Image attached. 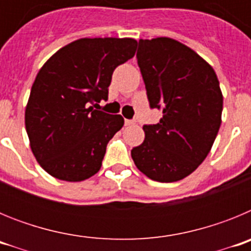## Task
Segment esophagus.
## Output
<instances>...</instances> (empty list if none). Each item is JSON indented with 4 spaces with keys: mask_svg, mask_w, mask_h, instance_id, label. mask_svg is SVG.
I'll use <instances>...</instances> for the list:
<instances>
[{
    "mask_svg": "<svg viewBox=\"0 0 251 251\" xmlns=\"http://www.w3.org/2000/svg\"><path fill=\"white\" fill-rule=\"evenodd\" d=\"M124 124H126V126H130V124H134V121H132V119H126V121H124Z\"/></svg>",
    "mask_w": 251,
    "mask_h": 251,
    "instance_id": "34e87169",
    "label": "esophagus"
}]
</instances>
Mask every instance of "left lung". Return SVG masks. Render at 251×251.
Returning a JSON list of instances; mask_svg holds the SVG:
<instances>
[{"label":"left lung","mask_w":251,"mask_h":251,"mask_svg":"<svg viewBox=\"0 0 251 251\" xmlns=\"http://www.w3.org/2000/svg\"><path fill=\"white\" fill-rule=\"evenodd\" d=\"M137 63L157 124L130 152L142 174L175 182L192 174L211 150L221 124L223 94L214 69L192 49L170 37L139 40Z\"/></svg>","instance_id":"1"}]
</instances>
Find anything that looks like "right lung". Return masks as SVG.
I'll return each mask as SVG.
<instances>
[{
	"label": "right lung",
	"instance_id": "obj_1",
	"mask_svg": "<svg viewBox=\"0 0 251 251\" xmlns=\"http://www.w3.org/2000/svg\"><path fill=\"white\" fill-rule=\"evenodd\" d=\"M134 39H80L40 69L25 112L30 146L55 178L79 182L100 170L106 145L124 124L119 114L93 109L108 99L115 68L134 56Z\"/></svg>",
	"mask_w": 251,
	"mask_h": 251
}]
</instances>
